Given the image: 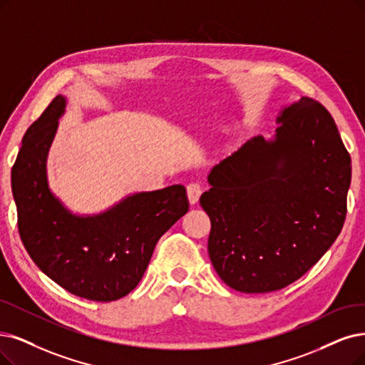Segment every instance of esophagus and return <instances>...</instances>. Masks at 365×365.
Masks as SVG:
<instances>
[{
  "instance_id": "34e87169",
  "label": "esophagus",
  "mask_w": 365,
  "mask_h": 365,
  "mask_svg": "<svg viewBox=\"0 0 365 365\" xmlns=\"http://www.w3.org/2000/svg\"><path fill=\"white\" fill-rule=\"evenodd\" d=\"M200 193H202V187L197 182H192V184L187 185V196H188V202H190L192 205L197 203V200L200 197Z\"/></svg>"
}]
</instances>
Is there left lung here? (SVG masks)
Returning <instances> with one entry per match:
<instances>
[{"instance_id":"obj_1","label":"left lung","mask_w":365,"mask_h":365,"mask_svg":"<svg viewBox=\"0 0 365 365\" xmlns=\"http://www.w3.org/2000/svg\"><path fill=\"white\" fill-rule=\"evenodd\" d=\"M275 133L253 136L208 173L200 207L218 277L244 294L286 287L337 240L346 218L351 155L329 112L301 97Z\"/></svg>"}]
</instances>
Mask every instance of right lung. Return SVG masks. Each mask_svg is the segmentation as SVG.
Wrapping results in <instances>:
<instances>
[{
  "instance_id": "right-lung-1",
  "label": "right lung",
  "mask_w": 365,
  "mask_h": 365,
  "mask_svg": "<svg viewBox=\"0 0 365 365\" xmlns=\"http://www.w3.org/2000/svg\"><path fill=\"white\" fill-rule=\"evenodd\" d=\"M56 96L30 125L11 169L22 242L34 264L70 294L120 299L139 284L154 247L188 211L185 187L173 184L123 197L97 214H75L48 181V154L66 112Z\"/></svg>"
}]
</instances>
